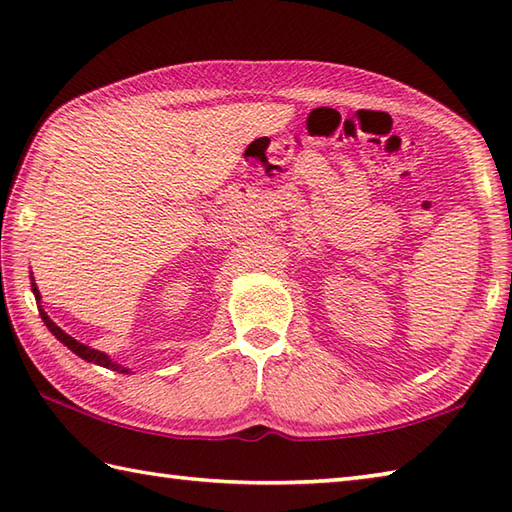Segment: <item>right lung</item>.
Returning <instances> with one entry per match:
<instances>
[{
    "instance_id": "obj_1",
    "label": "right lung",
    "mask_w": 512,
    "mask_h": 512,
    "mask_svg": "<svg viewBox=\"0 0 512 512\" xmlns=\"http://www.w3.org/2000/svg\"><path fill=\"white\" fill-rule=\"evenodd\" d=\"M32 292H35V297L39 299V292H37V286L32 284ZM39 314H41V319H43V323L48 325V330L57 336V339L63 343V345H68L70 350L76 354V356H81V358H85V361L88 363H96V365H101V367H107V369H116V372H121V374H125V372H129V369H125V367H118V365H114L110 358H107L105 354H101V352H96V350H92V347H88V345H83V343H79V341H74L70 334H65L61 328H57V325H54L52 321H50V317L43 310H39Z\"/></svg>"
}]
</instances>
